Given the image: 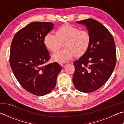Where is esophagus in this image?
<instances>
[{"label": "esophagus", "mask_w": 124, "mask_h": 124, "mask_svg": "<svg viewBox=\"0 0 124 124\" xmlns=\"http://www.w3.org/2000/svg\"><path fill=\"white\" fill-rule=\"evenodd\" d=\"M68 64V63H66V62H63V63H60V64L61 66L62 67H65L66 66V65Z\"/></svg>", "instance_id": "obj_1"}]
</instances>
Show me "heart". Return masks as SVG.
<instances>
[{
	"instance_id": "heart-1",
	"label": "heart",
	"mask_w": 124,
	"mask_h": 124,
	"mask_svg": "<svg viewBox=\"0 0 124 124\" xmlns=\"http://www.w3.org/2000/svg\"><path fill=\"white\" fill-rule=\"evenodd\" d=\"M64 43V49L56 53ZM91 43V35L86 29L70 24H65L57 29L56 34L48 33L44 39L46 49L52 53V59L56 62H66L75 55L80 57L89 49Z\"/></svg>"
}]
</instances>
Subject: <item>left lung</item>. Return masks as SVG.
Segmentation results:
<instances>
[{
    "label": "left lung",
    "instance_id": "8db88e82",
    "mask_svg": "<svg viewBox=\"0 0 124 124\" xmlns=\"http://www.w3.org/2000/svg\"><path fill=\"white\" fill-rule=\"evenodd\" d=\"M85 24L91 35L86 53L75 61L73 83L79 91L89 93L102 87L109 79L116 65L114 40L106 27L92 18L77 21Z\"/></svg>",
    "mask_w": 124,
    "mask_h": 124
}]
</instances>
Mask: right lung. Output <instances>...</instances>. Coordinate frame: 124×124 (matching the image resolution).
<instances>
[{"instance_id":"right-lung-1","label":"right lung","mask_w":124,"mask_h":124,"mask_svg":"<svg viewBox=\"0 0 124 124\" xmlns=\"http://www.w3.org/2000/svg\"><path fill=\"white\" fill-rule=\"evenodd\" d=\"M54 26L51 22H31L18 31L12 40L11 70L22 87L36 96L45 95L54 89L62 70L57 62L46 64L50 55L44 39Z\"/></svg>"}]
</instances>
